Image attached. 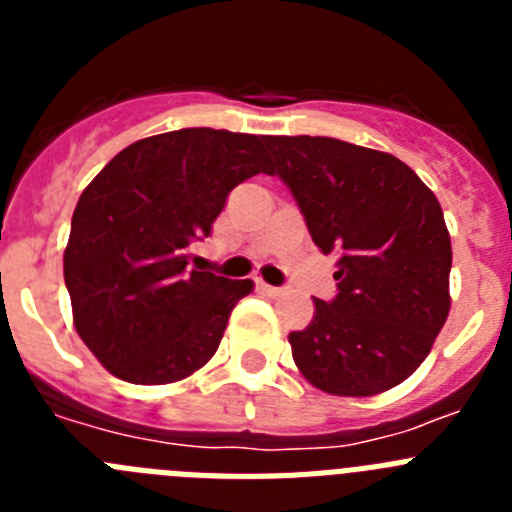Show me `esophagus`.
Listing matches in <instances>:
<instances>
[{"mask_svg": "<svg viewBox=\"0 0 512 512\" xmlns=\"http://www.w3.org/2000/svg\"><path fill=\"white\" fill-rule=\"evenodd\" d=\"M259 289H261V292H264V295H269V297H279V295H282V289L271 287V284H266V282H259Z\"/></svg>", "mask_w": 512, "mask_h": 512, "instance_id": "obj_1", "label": "esophagus"}]
</instances>
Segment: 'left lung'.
<instances>
[{"instance_id": "8db88e82", "label": "left lung", "mask_w": 512, "mask_h": 512, "mask_svg": "<svg viewBox=\"0 0 512 512\" xmlns=\"http://www.w3.org/2000/svg\"><path fill=\"white\" fill-rule=\"evenodd\" d=\"M271 176L336 256L338 295L315 300L292 359L328 395L369 397L405 382L449 318L451 238L436 194L392 153L320 135H266Z\"/></svg>"}]
</instances>
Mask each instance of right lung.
<instances>
[{"mask_svg":"<svg viewBox=\"0 0 512 512\" xmlns=\"http://www.w3.org/2000/svg\"><path fill=\"white\" fill-rule=\"evenodd\" d=\"M266 135L184 128L135 140L92 179L71 217L63 279L74 325L99 364L133 384H169L215 356L251 279L189 266L230 189L266 171Z\"/></svg>","mask_w":512,"mask_h":512,"instance_id":"add662e5","label":"right lung"}]
</instances>
